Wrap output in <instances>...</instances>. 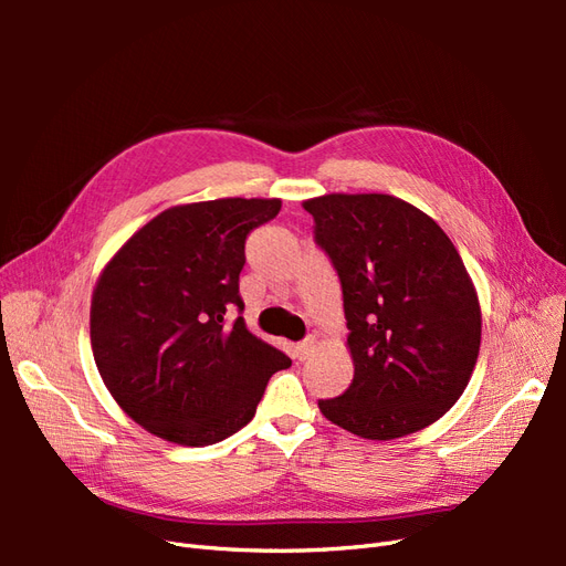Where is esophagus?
<instances>
[{"instance_id": "obj_1", "label": "esophagus", "mask_w": 566, "mask_h": 566, "mask_svg": "<svg viewBox=\"0 0 566 566\" xmlns=\"http://www.w3.org/2000/svg\"><path fill=\"white\" fill-rule=\"evenodd\" d=\"M297 356H300V361H304V358H310L312 356V352L316 349V337H304L302 342H297Z\"/></svg>"}]
</instances>
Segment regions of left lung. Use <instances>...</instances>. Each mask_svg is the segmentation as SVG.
Instances as JSON below:
<instances>
[{"mask_svg": "<svg viewBox=\"0 0 566 566\" xmlns=\"http://www.w3.org/2000/svg\"><path fill=\"white\" fill-rule=\"evenodd\" d=\"M314 241L342 285L354 380L321 413L364 439H397L439 420L465 391L482 312L451 238L385 193L304 202Z\"/></svg>", "mask_w": 566, "mask_h": 566, "instance_id": "1", "label": "left lung"}]
</instances>
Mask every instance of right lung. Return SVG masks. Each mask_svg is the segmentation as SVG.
<instances>
[{
	"label": "right lung",
	"mask_w": 566,
	"mask_h": 566,
	"mask_svg": "<svg viewBox=\"0 0 566 566\" xmlns=\"http://www.w3.org/2000/svg\"><path fill=\"white\" fill-rule=\"evenodd\" d=\"M271 198L179 205L108 262L92 300V349L113 399L150 434L210 447L245 427L290 358L248 331L238 279Z\"/></svg>",
	"instance_id": "obj_1"
}]
</instances>
